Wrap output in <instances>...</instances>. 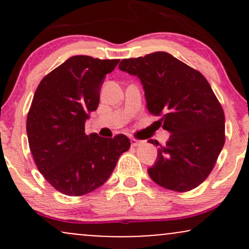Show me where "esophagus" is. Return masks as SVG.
I'll return each instance as SVG.
<instances>
[{"instance_id": "obj_1", "label": "esophagus", "mask_w": 249, "mask_h": 249, "mask_svg": "<svg viewBox=\"0 0 249 249\" xmlns=\"http://www.w3.org/2000/svg\"><path fill=\"white\" fill-rule=\"evenodd\" d=\"M131 146H141V145L142 144V141H138V139H134V138H131Z\"/></svg>"}]
</instances>
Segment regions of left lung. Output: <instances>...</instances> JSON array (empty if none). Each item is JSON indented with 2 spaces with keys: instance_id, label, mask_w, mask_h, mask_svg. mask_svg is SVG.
Listing matches in <instances>:
<instances>
[{
  "instance_id": "left-lung-1",
  "label": "left lung",
  "mask_w": 249,
  "mask_h": 249,
  "mask_svg": "<svg viewBox=\"0 0 249 249\" xmlns=\"http://www.w3.org/2000/svg\"><path fill=\"white\" fill-rule=\"evenodd\" d=\"M119 69L141 79L148 111L171 133L147 170L151 179L176 192L198 187L225 144L224 110L207 79L164 51L123 59Z\"/></svg>"
}]
</instances>
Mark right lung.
<instances>
[{"instance_id": "obj_1", "label": "right lung", "mask_w": 249, "mask_h": 249, "mask_svg": "<svg viewBox=\"0 0 249 249\" xmlns=\"http://www.w3.org/2000/svg\"><path fill=\"white\" fill-rule=\"evenodd\" d=\"M119 59L72 56L36 89L27 118L29 147L45 180L63 194L84 196L101 187L130 148L124 134L87 136L85 122L99 104L101 88Z\"/></svg>"}]
</instances>
